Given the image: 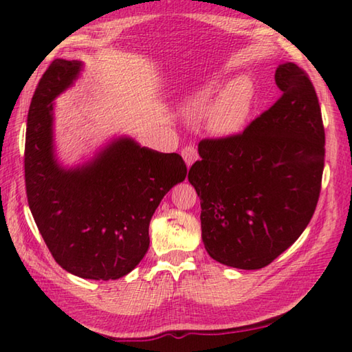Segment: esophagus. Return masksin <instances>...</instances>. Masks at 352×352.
<instances>
[{
	"label": "esophagus",
	"mask_w": 352,
	"mask_h": 352,
	"mask_svg": "<svg viewBox=\"0 0 352 352\" xmlns=\"http://www.w3.org/2000/svg\"><path fill=\"white\" fill-rule=\"evenodd\" d=\"M182 155H183V159H184V162H186V164H188V166H192V163L197 162L198 157H199L198 155V149L193 146V145H186L183 148Z\"/></svg>",
	"instance_id": "obj_1"
}]
</instances>
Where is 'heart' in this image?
<instances>
[{
  "label": "heart",
  "instance_id": "heart-1",
  "mask_svg": "<svg viewBox=\"0 0 352 352\" xmlns=\"http://www.w3.org/2000/svg\"><path fill=\"white\" fill-rule=\"evenodd\" d=\"M254 100L250 80L239 78L216 96L204 113L207 129L214 134H233L245 125Z\"/></svg>",
  "mask_w": 352,
  "mask_h": 352
}]
</instances>
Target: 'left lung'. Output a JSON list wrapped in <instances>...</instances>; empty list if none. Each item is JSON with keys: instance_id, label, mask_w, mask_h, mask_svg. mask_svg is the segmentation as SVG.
<instances>
[{"instance_id": "8db88e82", "label": "left lung", "mask_w": 352, "mask_h": 352, "mask_svg": "<svg viewBox=\"0 0 352 352\" xmlns=\"http://www.w3.org/2000/svg\"><path fill=\"white\" fill-rule=\"evenodd\" d=\"M275 85L274 106L241 133L201 140L189 170L208 256L239 269L267 266L301 236L322 183L325 130L311 80L284 63Z\"/></svg>"}]
</instances>
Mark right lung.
<instances>
[{
  "label": "right lung",
  "instance_id": "obj_1",
  "mask_svg": "<svg viewBox=\"0 0 352 352\" xmlns=\"http://www.w3.org/2000/svg\"><path fill=\"white\" fill-rule=\"evenodd\" d=\"M81 63L56 58L30 104L25 133V190L30 210L51 256L81 278L116 280L149 248V221L162 198L182 183V155L119 139L87 166L66 170L52 154V100L77 77Z\"/></svg>",
  "mask_w": 352,
  "mask_h": 352
}]
</instances>
